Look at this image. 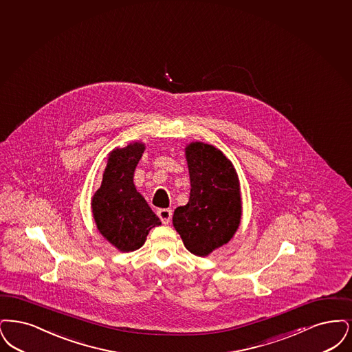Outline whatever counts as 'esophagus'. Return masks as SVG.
Returning <instances> with one entry per match:
<instances>
[{"instance_id": "34e87169", "label": "esophagus", "mask_w": 352, "mask_h": 352, "mask_svg": "<svg viewBox=\"0 0 352 352\" xmlns=\"http://www.w3.org/2000/svg\"><path fill=\"white\" fill-rule=\"evenodd\" d=\"M157 215L162 219V222L164 225H168L170 218H172V210L170 209H159L157 210Z\"/></svg>"}]
</instances>
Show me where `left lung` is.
I'll return each instance as SVG.
<instances>
[{"label": "left lung", "instance_id": "8db88e82", "mask_svg": "<svg viewBox=\"0 0 352 352\" xmlns=\"http://www.w3.org/2000/svg\"><path fill=\"white\" fill-rule=\"evenodd\" d=\"M185 156L190 195L186 205L176 208L172 222L189 252L208 256L226 245L239 228V179L232 163L212 144L193 142L186 146Z\"/></svg>", "mask_w": 352, "mask_h": 352}]
</instances>
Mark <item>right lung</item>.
Listing matches in <instances>:
<instances>
[{"label":"right lung","instance_id":"obj_1","mask_svg":"<svg viewBox=\"0 0 352 352\" xmlns=\"http://www.w3.org/2000/svg\"><path fill=\"white\" fill-rule=\"evenodd\" d=\"M144 153L143 143H130L109 153L101 186L92 199L97 229L122 252L144 245L150 230L162 225L146 199L137 192L134 170Z\"/></svg>","mask_w":352,"mask_h":352}]
</instances>
